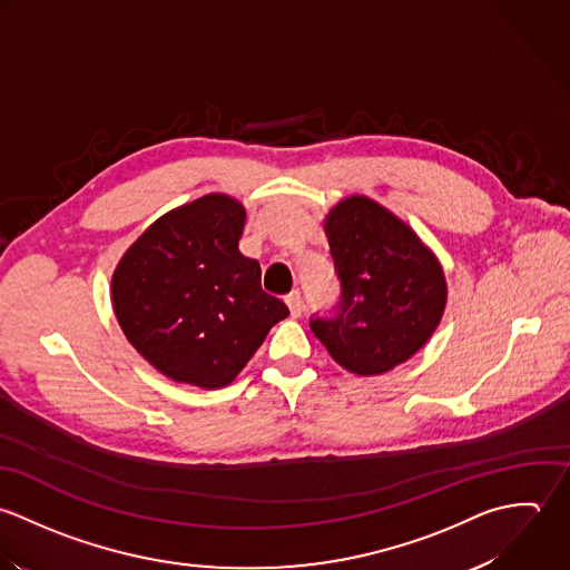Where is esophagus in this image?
<instances>
[{"instance_id":"obj_1","label":"esophagus","mask_w":570,"mask_h":570,"mask_svg":"<svg viewBox=\"0 0 570 570\" xmlns=\"http://www.w3.org/2000/svg\"><path fill=\"white\" fill-rule=\"evenodd\" d=\"M286 304H288V308H291V317H299L302 315V311H304V304H302V295L297 293V291H293L291 295H286Z\"/></svg>"}]
</instances>
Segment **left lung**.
Here are the masks:
<instances>
[{
  "mask_svg": "<svg viewBox=\"0 0 570 570\" xmlns=\"http://www.w3.org/2000/svg\"><path fill=\"white\" fill-rule=\"evenodd\" d=\"M342 304L335 320H313L315 337L343 370L376 376L432 340L448 306L436 253L405 220L367 196H345L324 218Z\"/></svg>",
  "mask_w": 570,
  "mask_h": 570,
  "instance_id": "obj_1",
  "label": "left lung"
}]
</instances>
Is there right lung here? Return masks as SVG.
I'll use <instances>...</instances> for the list:
<instances>
[{
  "label": "right lung",
  "mask_w": 570,
  "mask_h": 570,
  "mask_svg": "<svg viewBox=\"0 0 570 570\" xmlns=\"http://www.w3.org/2000/svg\"><path fill=\"white\" fill-rule=\"evenodd\" d=\"M246 209L207 194L145 228L112 273L116 322L160 374L220 390L244 370L268 331L288 317L262 291L257 259L239 253Z\"/></svg>",
  "instance_id": "add662e5"
}]
</instances>
